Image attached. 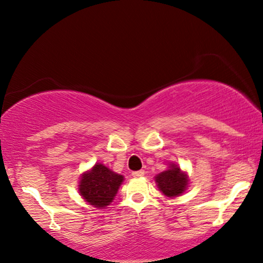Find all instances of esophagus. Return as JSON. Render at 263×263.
Instances as JSON below:
<instances>
[{
    "label": "esophagus",
    "instance_id": "esophagus-1",
    "mask_svg": "<svg viewBox=\"0 0 263 263\" xmlns=\"http://www.w3.org/2000/svg\"><path fill=\"white\" fill-rule=\"evenodd\" d=\"M132 176H134L135 178L143 177L144 176V171H135V172H132Z\"/></svg>",
    "mask_w": 263,
    "mask_h": 263
}]
</instances>
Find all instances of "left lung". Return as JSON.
I'll list each match as a JSON object with an SVG mask.
<instances>
[{"mask_svg": "<svg viewBox=\"0 0 263 263\" xmlns=\"http://www.w3.org/2000/svg\"><path fill=\"white\" fill-rule=\"evenodd\" d=\"M160 191L167 197H178L187 189V174L180 170L178 164L172 163L167 171H163L155 177Z\"/></svg>", "mask_w": 263, "mask_h": 263, "instance_id": "1", "label": "left lung"}]
</instances>
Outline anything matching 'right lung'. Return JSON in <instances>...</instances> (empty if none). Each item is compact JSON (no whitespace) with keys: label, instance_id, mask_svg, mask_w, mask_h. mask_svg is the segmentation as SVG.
<instances>
[{"label":"right lung","instance_id":"add662e5","mask_svg":"<svg viewBox=\"0 0 263 263\" xmlns=\"http://www.w3.org/2000/svg\"><path fill=\"white\" fill-rule=\"evenodd\" d=\"M124 177L110 171L102 163H96L80 178L79 194L89 204L104 208L110 204Z\"/></svg>","mask_w":263,"mask_h":263}]
</instances>
